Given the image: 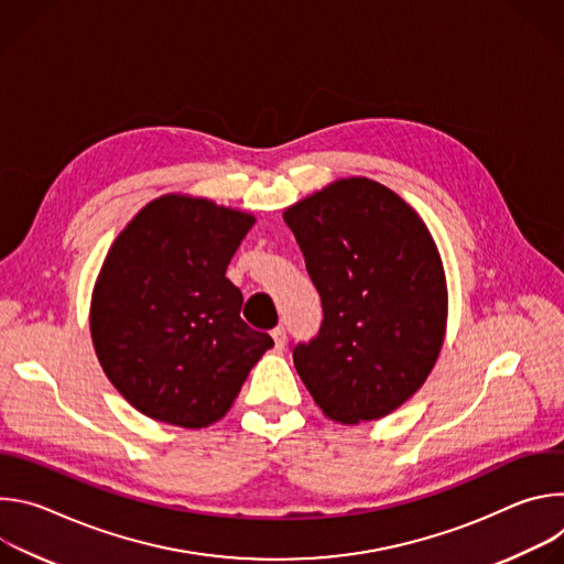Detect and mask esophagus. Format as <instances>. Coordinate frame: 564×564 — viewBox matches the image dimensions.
<instances>
[{
    "label": "esophagus",
    "instance_id": "1",
    "mask_svg": "<svg viewBox=\"0 0 564 564\" xmlns=\"http://www.w3.org/2000/svg\"><path fill=\"white\" fill-rule=\"evenodd\" d=\"M272 339H274L276 348H283V346H285V328H283V326H276V328L272 330Z\"/></svg>",
    "mask_w": 564,
    "mask_h": 564
}]
</instances>
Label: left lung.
<instances>
[{"label":"left lung","mask_w":564,"mask_h":564,"mask_svg":"<svg viewBox=\"0 0 564 564\" xmlns=\"http://www.w3.org/2000/svg\"><path fill=\"white\" fill-rule=\"evenodd\" d=\"M283 220L324 307L318 335L292 348L301 381L335 422L386 417L422 388L444 344L446 276L429 227L370 178H341Z\"/></svg>","instance_id":"1"}]
</instances>
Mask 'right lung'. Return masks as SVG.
<instances>
[{
  "instance_id": "right-lung-1",
  "label": "right lung",
  "mask_w": 564,
  "mask_h": 564,
  "mask_svg": "<svg viewBox=\"0 0 564 564\" xmlns=\"http://www.w3.org/2000/svg\"><path fill=\"white\" fill-rule=\"evenodd\" d=\"M254 216L167 194L120 231L91 299V337L109 381L142 415L183 429L218 422L274 346L240 318L225 276Z\"/></svg>"
}]
</instances>
